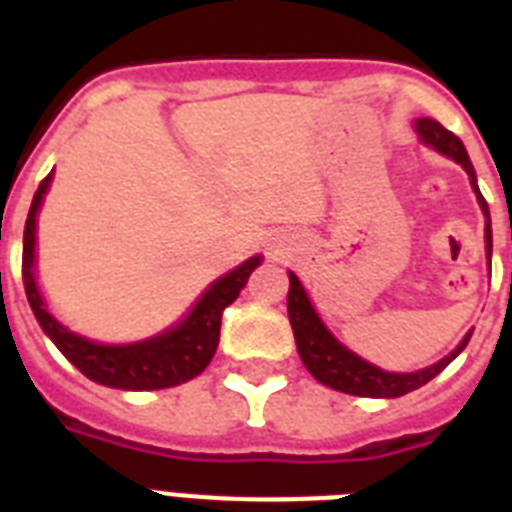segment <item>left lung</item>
<instances>
[{
    "label": "left lung",
    "instance_id": "1",
    "mask_svg": "<svg viewBox=\"0 0 512 512\" xmlns=\"http://www.w3.org/2000/svg\"><path fill=\"white\" fill-rule=\"evenodd\" d=\"M414 130L422 138V143H428L436 151H441L444 156L454 159L457 164H462V170L470 175V185L478 196V204L484 209L486 215V252L492 257V225H489V204L481 196L476 185V170L468 159V151L462 146V140L449 132L444 124H438L436 119H417L414 122ZM287 313L289 324H292V332H295L297 353L303 358L305 369L327 388H335L340 393H350V396H366V398H398L412 393V390L422 388L425 382H430L436 374H441L446 366L452 364L454 358L460 356L462 348L468 345L470 335H465V340L457 345V348L449 353L446 358H441L438 364L428 366V369H420V372L409 374H393L382 372L374 364L358 358L356 353H350L348 348H342L335 337L329 335V329L321 324V319L313 311L311 300L305 295V289L300 287L295 273H289V297H287Z\"/></svg>",
    "mask_w": 512,
    "mask_h": 512
}]
</instances>
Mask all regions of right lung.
Listing matches in <instances>:
<instances>
[{
  "mask_svg": "<svg viewBox=\"0 0 512 512\" xmlns=\"http://www.w3.org/2000/svg\"><path fill=\"white\" fill-rule=\"evenodd\" d=\"M52 172L44 177L34 193L31 209L26 217V231H23V287L31 311H34L39 327L50 337L63 356L71 364L90 377L92 382L108 385V388L122 390H159L175 388L180 382L193 380L196 374L207 369L220 342V319L228 305L239 297L247 284L249 273L255 271L263 257H249L247 263L233 268L228 276L217 279L212 287L201 295L188 316L175 329L159 337L135 345H98V342L84 340V337L68 332L63 324L52 319L44 300L36 289L34 279V244H36V212L47 193Z\"/></svg>",
  "mask_w": 512,
  "mask_h": 512,
  "instance_id": "obj_1",
  "label": "right lung"
}]
</instances>
